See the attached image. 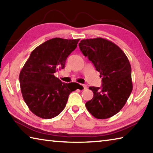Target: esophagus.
Returning a JSON list of instances; mask_svg holds the SVG:
<instances>
[{"label": "esophagus", "mask_w": 153, "mask_h": 153, "mask_svg": "<svg viewBox=\"0 0 153 153\" xmlns=\"http://www.w3.org/2000/svg\"><path fill=\"white\" fill-rule=\"evenodd\" d=\"M82 86H83V88H84V90H86V89H87V86H86V85H85V84H82Z\"/></svg>", "instance_id": "34e87169"}]
</instances>
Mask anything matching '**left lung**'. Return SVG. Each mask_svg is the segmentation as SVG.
<instances>
[{
  "label": "left lung",
  "mask_w": 153,
  "mask_h": 153,
  "mask_svg": "<svg viewBox=\"0 0 153 153\" xmlns=\"http://www.w3.org/2000/svg\"><path fill=\"white\" fill-rule=\"evenodd\" d=\"M79 47L102 77L101 87H89L94 97L86 102L87 109L97 119L112 117L123 108L132 91L128 59L117 45L102 38L82 40Z\"/></svg>",
  "instance_id": "8db88e82"
}]
</instances>
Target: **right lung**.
I'll return each instance as SVG.
<instances>
[{
  "instance_id": "add662e5",
  "label": "right lung",
  "mask_w": 153,
  "mask_h": 153,
  "mask_svg": "<svg viewBox=\"0 0 153 153\" xmlns=\"http://www.w3.org/2000/svg\"><path fill=\"white\" fill-rule=\"evenodd\" d=\"M79 39L55 38L38 46L30 54L19 74L23 98L30 110L38 117L51 119L62 112L69 95L77 88L54 76L63 69L68 56Z\"/></svg>"
}]
</instances>
